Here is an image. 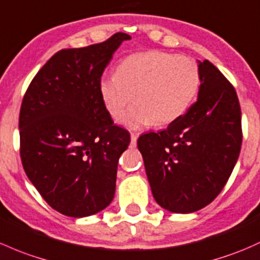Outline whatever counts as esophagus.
I'll list each match as a JSON object with an SVG mask.
<instances>
[{
  "mask_svg": "<svg viewBox=\"0 0 260 260\" xmlns=\"http://www.w3.org/2000/svg\"><path fill=\"white\" fill-rule=\"evenodd\" d=\"M137 139H138V133H132L131 135V147L135 148L136 144H137Z\"/></svg>",
  "mask_w": 260,
  "mask_h": 260,
  "instance_id": "esophagus-1",
  "label": "esophagus"
}]
</instances>
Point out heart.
I'll return each instance as SVG.
<instances>
[{
    "label": "heart",
    "instance_id": "heart-1",
    "mask_svg": "<svg viewBox=\"0 0 260 260\" xmlns=\"http://www.w3.org/2000/svg\"><path fill=\"white\" fill-rule=\"evenodd\" d=\"M199 87L201 72L192 58L162 51L125 57L117 73L103 76L98 84L103 105L114 117L135 93L137 103L118 118L125 127L135 129L151 122L163 125L178 119L194 102Z\"/></svg>",
    "mask_w": 260,
    "mask_h": 260
}]
</instances>
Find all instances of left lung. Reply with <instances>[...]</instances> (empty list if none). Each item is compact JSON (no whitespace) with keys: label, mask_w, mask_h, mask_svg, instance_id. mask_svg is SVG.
I'll use <instances>...</instances> for the list:
<instances>
[{"label":"left lung","mask_w":260,"mask_h":260,"mask_svg":"<svg viewBox=\"0 0 260 260\" xmlns=\"http://www.w3.org/2000/svg\"><path fill=\"white\" fill-rule=\"evenodd\" d=\"M198 100L160 132L138 138L155 202L173 213L212 203L228 182L242 147V112L233 84L208 59L199 62Z\"/></svg>","instance_id":"8db88e82"}]
</instances>
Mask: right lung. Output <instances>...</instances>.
I'll use <instances>...</instances> for the list:
<instances>
[{
  "label": "right lung",
  "instance_id": "1",
  "mask_svg": "<svg viewBox=\"0 0 260 260\" xmlns=\"http://www.w3.org/2000/svg\"><path fill=\"white\" fill-rule=\"evenodd\" d=\"M127 34L57 52L23 95L20 111L22 166L57 212L88 217L109 206L117 167L129 133L113 123L100 95L101 77Z\"/></svg>",
  "mask_w": 260,
  "mask_h": 260
}]
</instances>
